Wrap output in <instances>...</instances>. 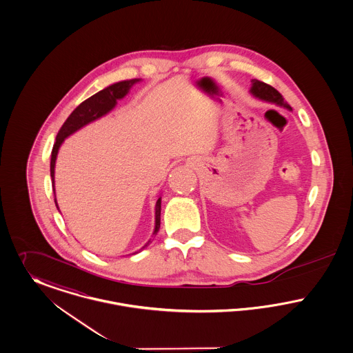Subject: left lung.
Wrapping results in <instances>:
<instances>
[{
	"mask_svg": "<svg viewBox=\"0 0 353 353\" xmlns=\"http://www.w3.org/2000/svg\"><path fill=\"white\" fill-rule=\"evenodd\" d=\"M250 93L254 97H257L259 100L267 101V103H270V104L279 105V106H284V108L292 110L290 105L287 101H284V97L273 86H270L268 83L259 81V80H252Z\"/></svg>",
	"mask_w": 353,
	"mask_h": 353,
	"instance_id": "left-lung-1",
	"label": "left lung"
}]
</instances>
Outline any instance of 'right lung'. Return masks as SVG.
I'll return each mask as SVG.
<instances>
[{
	"instance_id": "1",
	"label": "right lung",
	"mask_w": 353,
	"mask_h": 353,
	"mask_svg": "<svg viewBox=\"0 0 353 353\" xmlns=\"http://www.w3.org/2000/svg\"><path fill=\"white\" fill-rule=\"evenodd\" d=\"M140 79H133V80H126V81H120V83H113L108 88H105L103 90H100L99 93L93 94L92 97H89L88 100H85L83 103L79 105L72 113L70 116L66 119V121L63 123L61 129L59 130V134L56 137V143L52 149V157H50V177H52V185H53V192H54V165H56V159H57V153L59 149L63 143V140L70 136L72 133L77 132L79 129H81L85 126L100 117L105 116L106 113H109L116 104L117 100L123 99L129 89L136 83H139ZM56 197V196H54ZM56 207H57V201L54 199ZM160 216H161V197H159L157 203H156V224H154V230H153V236L154 237L160 229ZM150 240L146 243L145 245L141 249L146 248L149 245Z\"/></svg>"
}]
</instances>
